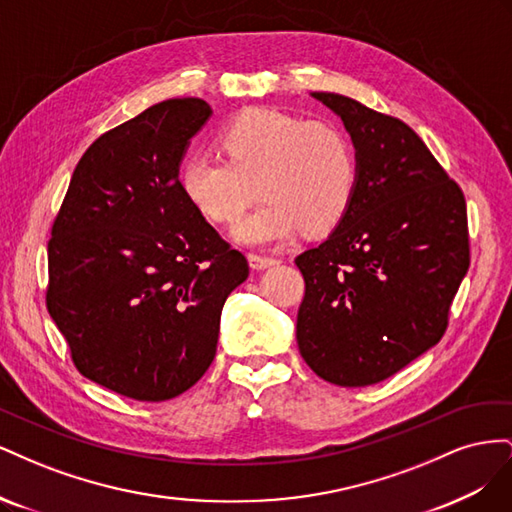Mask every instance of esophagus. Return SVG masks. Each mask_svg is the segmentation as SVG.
I'll list each match as a JSON object with an SVG mask.
<instances>
[{
    "mask_svg": "<svg viewBox=\"0 0 512 512\" xmlns=\"http://www.w3.org/2000/svg\"><path fill=\"white\" fill-rule=\"evenodd\" d=\"M280 265V260L277 258H267V256H258V254H250V267L254 271H265L269 267Z\"/></svg>",
    "mask_w": 512,
    "mask_h": 512,
    "instance_id": "34e87169",
    "label": "esophagus"
}]
</instances>
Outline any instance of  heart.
Wrapping results in <instances>:
<instances>
[{"instance_id":"obj_1","label":"heart","mask_w":512,"mask_h":512,"mask_svg":"<svg viewBox=\"0 0 512 512\" xmlns=\"http://www.w3.org/2000/svg\"><path fill=\"white\" fill-rule=\"evenodd\" d=\"M226 160L192 156L179 183L215 224L241 220L262 192L269 200L235 228L243 245H273L297 230L322 235L346 215L356 190L350 138L329 121H303L273 108H250L220 134Z\"/></svg>"}]
</instances>
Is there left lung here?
I'll return each mask as SVG.
<instances>
[{"label": "left lung", "instance_id": "left-lung-1", "mask_svg": "<svg viewBox=\"0 0 512 512\" xmlns=\"http://www.w3.org/2000/svg\"><path fill=\"white\" fill-rule=\"evenodd\" d=\"M342 119L356 190L327 241L294 258L303 361L337 386H369L440 342L470 267L466 200L412 128L352 98L309 94Z\"/></svg>", "mask_w": 512, "mask_h": 512}]
</instances>
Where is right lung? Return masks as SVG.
<instances>
[{
    "label": "right lung",
    "instance_id": "right-lung-1",
    "mask_svg": "<svg viewBox=\"0 0 512 512\" xmlns=\"http://www.w3.org/2000/svg\"><path fill=\"white\" fill-rule=\"evenodd\" d=\"M211 115L205 100L175 98L102 134L53 224L49 314L76 369L130 399H173L203 378L224 301L250 275L179 183Z\"/></svg>",
    "mask_w": 512,
    "mask_h": 512
}]
</instances>
